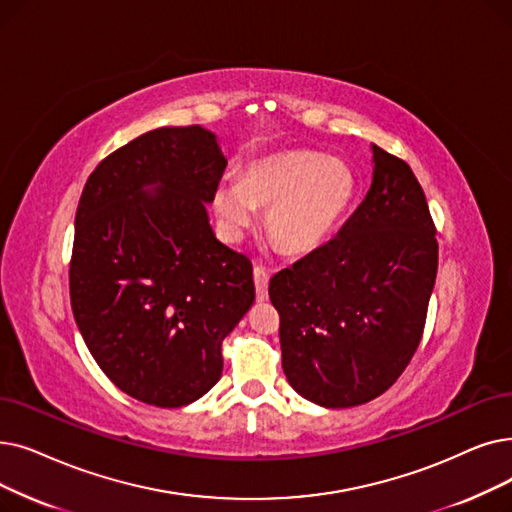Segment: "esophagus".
Returning <instances> with one entry per match:
<instances>
[{
  "mask_svg": "<svg viewBox=\"0 0 512 512\" xmlns=\"http://www.w3.org/2000/svg\"><path fill=\"white\" fill-rule=\"evenodd\" d=\"M253 278H255V291H257V301H268V284H270V270L263 268V265H255L253 268Z\"/></svg>",
  "mask_w": 512,
  "mask_h": 512,
  "instance_id": "34e87169",
  "label": "esophagus"
}]
</instances>
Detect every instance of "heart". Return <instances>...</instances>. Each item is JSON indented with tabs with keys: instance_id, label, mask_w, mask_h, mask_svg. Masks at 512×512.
Here are the masks:
<instances>
[{
	"instance_id": "obj_1",
	"label": "heart",
	"mask_w": 512,
	"mask_h": 512,
	"mask_svg": "<svg viewBox=\"0 0 512 512\" xmlns=\"http://www.w3.org/2000/svg\"><path fill=\"white\" fill-rule=\"evenodd\" d=\"M355 175L339 159L320 152H276L251 161L238 184H221L213 211L230 238H240L265 213V228L278 249L307 255L330 238L351 207Z\"/></svg>"
}]
</instances>
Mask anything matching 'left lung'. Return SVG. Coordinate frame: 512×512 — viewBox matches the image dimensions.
I'll list each match as a JSON object with an SVG mask.
<instances>
[{"instance_id":"1","label":"left lung","mask_w":512,"mask_h":512,"mask_svg":"<svg viewBox=\"0 0 512 512\" xmlns=\"http://www.w3.org/2000/svg\"><path fill=\"white\" fill-rule=\"evenodd\" d=\"M372 186L339 236L270 280L282 368L324 408L385 393L410 364L437 276V238L410 165L372 146Z\"/></svg>"}]
</instances>
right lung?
<instances>
[{"instance_id":"right-lung-1","label":"right lung","mask_w":512,"mask_h":512,"mask_svg":"<svg viewBox=\"0 0 512 512\" xmlns=\"http://www.w3.org/2000/svg\"><path fill=\"white\" fill-rule=\"evenodd\" d=\"M226 165L209 129L159 127L110 152L79 198L75 322L108 379L150 406L205 395L255 301L249 257L215 238L205 209Z\"/></svg>"}]
</instances>
